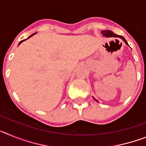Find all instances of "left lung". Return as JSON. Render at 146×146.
<instances>
[{
  "instance_id": "1",
  "label": "left lung",
  "mask_w": 146,
  "mask_h": 146,
  "mask_svg": "<svg viewBox=\"0 0 146 146\" xmlns=\"http://www.w3.org/2000/svg\"><path fill=\"white\" fill-rule=\"evenodd\" d=\"M101 33L103 35V36H104V37H118V38H121V39L123 40V42H125V44H126L129 45L128 43H127V42L126 41V39H125V38H123L122 36H119V35L115 34V33H114L113 31H108V30H104V31H102ZM95 100H96V99H95ZM96 101L98 102L97 100H96Z\"/></svg>"
}]
</instances>
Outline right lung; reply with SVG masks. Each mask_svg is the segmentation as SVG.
Here are the masks:
<instances>
[{
  "label": "right lung",
  "mask_w": 146,
  "mask_h": 146,
  "mask_svg": "<svg viewBox=\"0 0 146 146\" xmlns=\"http://www.w3.org/2000/svg\"><path fill=\"white\" fill-rule=\"evenodd\" d=\"M36 33H33V34H32V35H31V36H29V37H28V38H30V37H31V36H33V35H34V34H36ZM28 38H26V39H24V40H23V41H21V42H20V43H19V45H20V44H21V43H22V42H24V41H25V40H27V39H28Z\"/></svg>",
  "instance_id": "right-lung-1"
}]
</instances>
